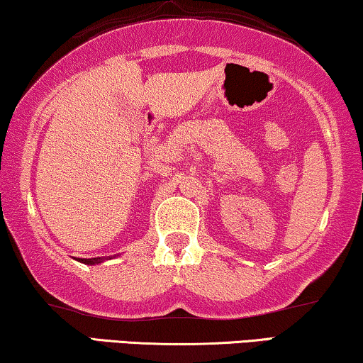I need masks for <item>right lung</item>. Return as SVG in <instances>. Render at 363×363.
<instances>
[{
    "instance_id": "1",
    "label": "right lung",
    "mask_w": 363,
    "mask_h": 363,
    "mask_svg": "<svg viewBox=\"0 0 363 363\" xmlns=\"http://www.w3.org/2000/svg\"><path fill=\"white\" fill-rule=\"evenodd\" d=\"M79 261L84 262V264H99V262L104 261V257H91V259H84V257H79Z\"/></svg>"
}]
</instances>
